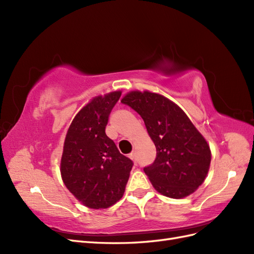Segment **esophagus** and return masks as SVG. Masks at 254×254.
<instances>
[{"label": "esophagus", "mask_w": 254, "mask_h": 254, "mask_svg": "<svg viewBox=\"0 0 254 254\" xmlns=\"http://www.w3.org/2000/svg\"><path fill=\"white\" fill-rule=\"evenodd\" d=\"M129 158L131 159V160H133V162L136 164L137 161H136V155H135V152H131V153H130V155H129Z\"/></svg>", "instance_id": "esophagus-1"}]
</instances>
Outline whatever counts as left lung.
Masks as SVG:
<instances>
[{
  "label": "left lung",
  "mask_w": 254,
  "mask_h": 254,
  "mask_svg": "<svg viewBox=\"0 0 254 254\" xmlns=\"http://www.w3.org/2000/svg\"><path fill=\"white\" fill-rule=\"evenodd\" d=\"M122 104L141 115L156 145L155 161L144 167L153 188L176 199L194 193L209 171L211 151L187 114L170 99L148 91L130 92Z\"/></svg>",
  "instance_id": "left-lung-1"
}]
</instances>
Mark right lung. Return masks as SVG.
Segmentation results:
<instances>
[{"mask_svg":"<svg viewBox=\"0 0 254 254\" xmlns=\"http://www.w3.org/2000/svg\"><path fill=\"white\" fill-rule=\"evenodd\" d=\"M121 92L93 98L67 130L61 177L67 190L91 209H106L124 195L133 162L119 151L105 129Z\"/></svg>","mask_w":254,"mask_h":254,"instance_id":"1","label":"right lung"}]
</instances>
